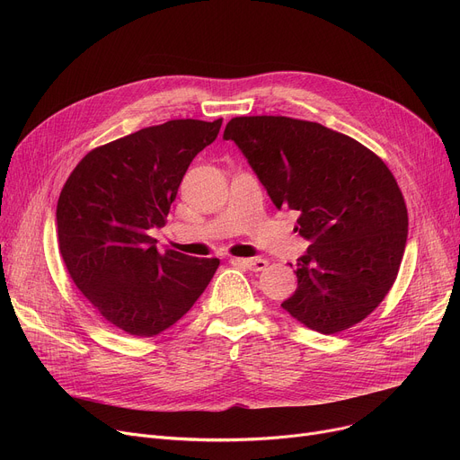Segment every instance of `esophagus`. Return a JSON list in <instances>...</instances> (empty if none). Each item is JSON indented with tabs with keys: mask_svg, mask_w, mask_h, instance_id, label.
<instances>
[{
	"mask_svg": "<svg viewBox=\"0 0 460 460\" xmlns=\"http://www.w3.org/2000/svg\"><path fill=\"white\" fill-rule=\"evenodd\" d=\"M233 262L243 264V267H246L253 272H262V270H267V267H269L267 259H233Z\"/></svg>",
	"mask_w": 460,
	"mask_h": 460,
	"instance_id": "obj_1",
	"label": "esophagus"
}]
</instances>
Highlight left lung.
I'll return each instance as SVG.
<instances>
[{
	"label": "left lung",
	"mask_w": 460,
	"mask_h": 460,
	"mask_svg": "<svg viewBox=\"0 0 460 460\" xmlns=\"http://www.w3.org/2000/svg\"><path fill=\"white\" fill-rule=\"evenodd\" d=\"M224 139L238 145L278 208L300 212L295 231L311 240L281 307L326 335L371 315L397 279L408 236L390 167L350 136L283 115L234 117Z\"/></svg>",
	"instance_id": "left-lung-1"
}]
</instances>
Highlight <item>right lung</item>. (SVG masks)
<instances>
[{"instance_id": "obj_1", "label": "right lung", "mask_w": 460, "mask_h": 460, "mask_svg": "<svg viewBox=\"0 0 460 460\" xmlns=\"http://www.w3.org/2000/svg\"><path fill=\"white\" fill-rule=\"evenodd\" d=\"M175 119L89 151L58 201V243L68 276L89 304L136 337H155L196 304L220 259L156 250L149 229L165 226L190 162L220 132Z\"/></svg>"}]
</instances>
